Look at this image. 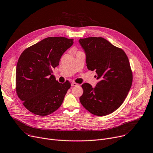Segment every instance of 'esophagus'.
<instances>
[{"mask_svg": "<svg viewBox=\"0 0 153 153\" xmlns=\"http://www.w3.org/2000/svg\"><path fill=\"white\" fill-rule=\"evenodd\" d=\"M78 85V84H77V83L74 82H71V86H76V85Z\"/></svg>", "mask_w": 153, "mask_h": 153, "instance_id": "34e87169", "label": "esophagus"}]
</instances>
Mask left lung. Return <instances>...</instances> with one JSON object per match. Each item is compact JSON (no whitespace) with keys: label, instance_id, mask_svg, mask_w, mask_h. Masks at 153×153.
I'll return each instance as SVG.
<instances>
[{"label":"left lung","instance_id":"obj_1","mask_svg":"<svg viewBox=\"0 0 153 153\" xmlns=\"http://www.w3.org/2000/svg\"><path fill=\"white\" fill-rule=\"evenodd\" d=\"M86 54L87 69L95 71L99 81L93 88L82 85L79 98L91 114L105 116L118 109L125 100L132 85L133 73L125 52L102 37L79 39Z\"/></svg>","mask_w":153,"mask_h":153}]
</instances>
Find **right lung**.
Returning <instances> with one entry per match:
<instances>
[{"label": "right lung", "instance_id": "right-lung-1", "mask_svg": "<svg viewBox=\"0 0 153 153\" xmlns=\"http://www.w3.org/2000/svg\"><path fill=\"white\" fill-rule=\"evenodd\" d=\"M73 39L48 37L24 50L16 68L15 90L28 110L46 116L58 110L71 87L61 84L52 74L63 53L73 44Z\"/></svg>", "mask_w": 153, "mask_h": 153}]
</instances>
